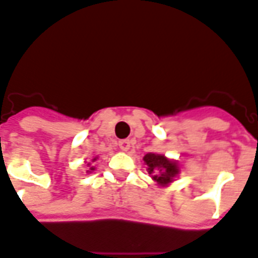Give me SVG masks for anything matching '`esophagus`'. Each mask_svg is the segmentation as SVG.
<instances>
[{"mask_svg": "<svg viewBox=\"0 0 258 258\" xmlns=\"http://www.w3.org/2000/svg\"><path fill=\"white\" fill-rule=\"evenodd\" d=\"M118 147L121 148L122 151H127V150L131 148V142L126 140V139H125V140H119V142H118Z\"/></svg>", "mask_w": 258, "mask_h": 258, "instance_id": "obj_1", "label": "esophagus"}]
</instances>
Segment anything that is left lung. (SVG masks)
<instances>
[{
    "mask_svg": "<svg viewBox=\"0 0 258 258\" xmlns=\"http://www.w3.org/2000/svg\"><path fill=\"white\" fill-rule=\"evenodd\" d=\"M143 159L147 165L148 174H151L152 180L157 181L162 187L172 183L180 173L177 162L168 159L165 155H161V154L148 152L147 155H144Z\"/></svg>",
    "mask_w": 258,
    "mask_h": 258,
    "instance_id": "obj_1",
    "label": "left lung"
}]
</instances>
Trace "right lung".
I'll list each match as a JSON object with an SVG mask.
<instances>
[{
	"mask_svg": "<svg viewBox=\"0 0 258 258\" xmlns=\"http://www.w3.org/2000/svg\"><path fill=\"white\" fill-rule=\"evenodd\" d=\"M96 161V158H93V159H92V162H95ZM88 166H89V170H88V172H92V170H95V166H90V163H88Z\"/></svg>",
	"mask_w": 258,
	"mask_h": 258,
	"instance_id": "right-lung-1",
	"label": "right lung"
}]
</instances>
